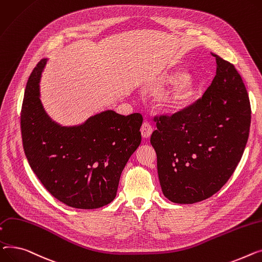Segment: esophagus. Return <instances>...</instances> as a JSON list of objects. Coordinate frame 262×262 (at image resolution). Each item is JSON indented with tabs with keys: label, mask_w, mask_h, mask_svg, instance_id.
Returning a JSON list of instances; mask_svg holds the SVG:
<instances>
[{
	"label": "esophagus",
	"mask_w": 262,
	"mask_h": 262,
	"mask_svg": "<svg viewBox=\"0 0 262 262\" xmlns=\"http://www.w3.org/2000/svg\"><path fill=\"white\" fill-rule=\"evenodd\" d=\"M152 131H153V128L150 125V122L144 121L142 127H141V133H142L143 137H146V138L149 137L152 134Z\"/></svg>",
	"instance_id": "esophagus-1"
}]
</instances>
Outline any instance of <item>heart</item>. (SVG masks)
Masks as SVG:
<instances>
[{
  "instance_id": "1",
  "label": "heart",
  "mask_w": 262,
  "mask_h": 262,
  "mask_svg": "<svg viewBox=\"0 0 262 262\" xmlns=\"http://www.w3.org/2000/svg\"><path fill=\"white\" fill-rule=\"evenodd\" d=\"M161 81L165 84L172 83V86L160 97V105L168 113H179L191 104L199 91L198 82L189 75L181 72L165 74Z\"/></svg>"
}]
</instances>
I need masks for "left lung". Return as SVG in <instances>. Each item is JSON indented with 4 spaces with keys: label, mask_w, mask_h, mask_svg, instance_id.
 Masks as SVG:
<instances>
[{
    "label": "left lung",
    "mask_w": 262,
    "mask_h": 262,
    "mask_svg": "<svg viewBox=\"0 0 262 262\" xmlns=\"http://www.w3.org/2000/svg\"><path fill=\"white\" fill-rule=\"evenodd\" d=\"M216 58V76L201 98L171 116H155L150 143L164 195L192 204L219 191L234 173L248 143L251 103L235 66Z\"/></svg>",
    "instance_id": "8db88e82"
}]
</instances>
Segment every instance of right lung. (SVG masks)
<instances>
[{"label": "right lung", "instance_id": "right-lung-1", "mask_svg": "<svg viewBox=\"0 0 262 262\" xmlns=\"http://www.w3.org/2000/svg\"><path fill=\"white\" fill-rule=\"evenodd\" d=\"M39 61L26 83L21 133L30 168L53 196L68 206L94 209L116 196L120 174L142 141L143 116L105 111L83 125L61 127L44 112Z\"/></svg>", "mask_w": 262, "mask_h": 262}]
</instances>
